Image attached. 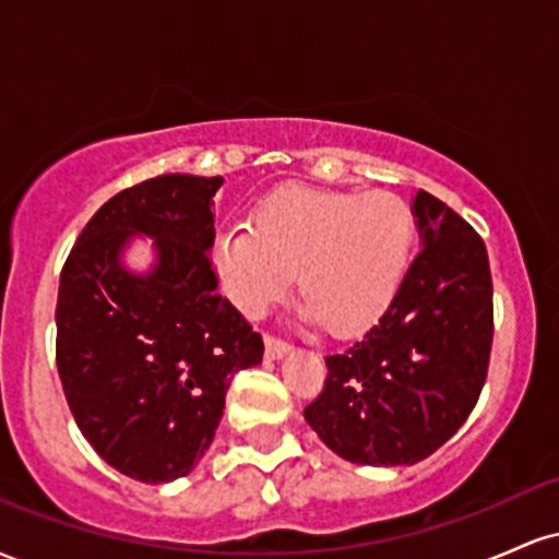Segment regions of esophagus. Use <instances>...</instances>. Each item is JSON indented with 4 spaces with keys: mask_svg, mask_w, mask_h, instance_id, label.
Here are the masks:
<instances>
[{
    "mask_svg": "<svg viewBox=\"0 0 559 559\" xmlns=\"http://www.w3.org/2000/svg\"><path fill=\"white\" fill-rule=\"evenodd\" d=\"M288 352H292V346L286 342H281V338L275 336H265V357L267 360H281V357H286Z\"/></svg>",
    "mask_w": 559,
    "mask_h": 559,
    "instance_id": "1",
    "label": "esophagus"
}]
</instances>
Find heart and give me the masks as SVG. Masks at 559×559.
<instances>
[{
    "label": "heart",
    "mask_w": 559,
    "mask_h": 559,
    "mask_svg": "<svg viewBox=\"0 0 559 559\" xmlns=\"http://www.w3.org/2000/svg\"><path fill=\"white\" fill-rule=\"evenodd\" d=\"M415 217L394 194L288 186L254 207L252 226L213 241L223 292L249 316L278 299L297 273L305 318L333 336L376 323L400 292Z\"/></svg>",
    "instance_id": "1"
}]
</instances>
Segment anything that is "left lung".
<instances>
[{
    "label": "left lung",
    "mask_w": 559,
    "mask_h": 559,
    "mask_svg": "<svg viewBox=\"0 0 559 559\" xmlns=\"http://www.w3.org/2000/svg\"><path fill=\"white\" fill-rule=\"evenodd\" d=\"M420 252L362 342L329 355V378L305 420L357 465H415L476 407L493 336L491 273L480 236L441 199L418 191Z\"/></svg>",
    "instance_id": "8db88e82"
}]
</instances>
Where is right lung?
Masks as SVG:
<instances>
[{"instance_id":"add662e5","label":"right lung","mask_w":559,"mask_h":559,"mask_svg":"<svg viewBox=\"0 0 559 559\" xmlns=\"http://www.w3.org/2000/svg\"><path fill=\"white\" fill-rule=\"evenodd\" d=\"M223 178L170 173L96 210L60 275L57 370L81 433L141 484L189 476L213 444L230 376L262 362L260 333L215 292L213 197ZM153 239L146 274L122 262Z\"/></svg>"}]
</instances>
